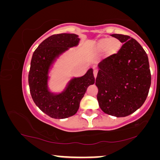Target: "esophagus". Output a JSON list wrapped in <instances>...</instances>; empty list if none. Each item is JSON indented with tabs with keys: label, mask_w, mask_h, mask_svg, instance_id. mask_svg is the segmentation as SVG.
Wrapping results in <instances>:
<instances>
[{
	"label": "esophagus",
	"mask_w": 160,
	"mask_h": 160,
	"mask_svg": "<svg viewBox=\"0 0 160 160\" xmlns=\"http://www.w3.org/2000/svg\"><path fill=\"white\" fill-rule=\"evenodd\" d=\"M97 73H98V71L95 69V70L93 71V75H94V78H96V76H97Z\"/></svg>",
	"instance_id": "1"
}]
</instances>
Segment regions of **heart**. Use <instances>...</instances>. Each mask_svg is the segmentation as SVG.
<instances>
[{
  "label": "heart",
  "instance_id": "b5f03b06",
  "mask_svg": "<svg viewBox=\"0 0 160 160\" xmlns=\"http://www.w3.org/2000/svg\"><path fill=\"white\" fill-rule=\"evenodd\" d=\"M122 47V42L118 39L112 38H103L98 40L95 46L96 53H102L106 51L107 57L116 55Z\"/></svg>",
  "mask_w": 160,
  "mask_h": 160
}]
</instances>
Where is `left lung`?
Masks as SVG:
<instances>
[{"label":"left lung","instance_id":"obj_1","mask_svg":"<svg viewBox=\"0 0 160 160\" xmlns=\"http://www.w3.org/2000/svg\"><path fill=\"white\" fill-rule=\"evenodd\" d=\"M111 35L123 45L116 55L98 64L97 99L104 113L123 118L136 112L147 99L151 85L149 63L136 40L124 35Z\"/></svg>","mask_w":160,"mask_h":160}]
</instances>
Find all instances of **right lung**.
<instances>
[{
	"label": "right lung",
	"mask_w": 160,
	"mask_h": 160,
	"mask_svg": "<svg viewBox=\"0 0 160 160\" xmlns=\"http://www.w3.org/2000/svg\"><path fill=\"white\" fill-rule=\"evenodd\" d=\"M79 36L62 33L51 35L40 43L33 53L28 82L33 102L42 112L54 119L75 115L89 85L95 82L93 69L82 77L72 78L64 90L54 93L49 88L50 72L53 64L69 48L78 46Z\"/></svg>",
	"instance_id": "obj_1"
}]
</instances>
